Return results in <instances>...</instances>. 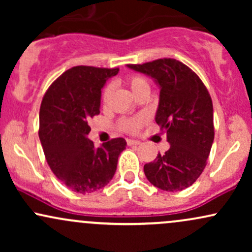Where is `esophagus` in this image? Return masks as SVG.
<instances>
[{
	"instance_id": "obj_1",
	"label": "esophagus",
	"mask_w": 252,
	"mask_h": 252,
	"mask_svg": "<svg viewBox=\"0 0 252 252\" xmlns=\"http://www.w3.org/2000/svg\"><path fill=\"white\" fill-rule=\"evenodd\" d=\"M126 143H128V146H138L141 142L137 140H131V138H128V140H126Z\"/></svg>"
}]
</instances>
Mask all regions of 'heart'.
<instances>
[{"label": "heart", "mask_w": 252, "mask_h": 252, "mask_svg": "<svg viewBox=\"0 0 252 252\" xmlns=\"http://www.w3.org/2000/svg\"><path fill=\"white\" fill-rule=\"evenodd\" d=\"M126 84L129 85L130 90L132 91V94H136L140 91L143 90H149V83L147 82L146 78L142 76H130L126 78ZM110 94H111V86H106L105 90L103 92V102L105 103L109 99ZM144 117H138V118H132V120H126L122 122V128L124 130H129V131H134V130L140 128V126L142 124Z\"/></svg>", "instance_id": "1"}]
</instances>
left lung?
<instances>
[{"label": "left lung", "instance_id": "left-lung-1", "mask_svg": "<svg viewBox=\"0 0 252 252\" xmlns=\"http://www.w3.org/2000/svg\"><path fill=\"white\" fill-rule=\"evenodd\" d=\"M146 74L160 89L155 122L167 134L169 149L143 167L152 185L168 192L182 190L196 181L206 166L215 140L213 105L196 74L175 59L126 65Z\"/></svg>", "mask_w": 252, "mask_h": 252}]
</instances>
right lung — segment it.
<instances>
[{"label": "right lung", "instance_id": "obj_1", "mask_svg": "<svg viewBox=\"0 0 252 252\" xmlns=\"http://www.w3.org/2000/svg\"><path fill=\"white\" fill-rule=\"evenodd\" d=\"M118 68L76 66L50 86L40 106L39 137L48 166L73 192L91 193L114 178L122 137L98 148L89 140V120L99 114L102 89Z\"/></svg>", "mask_w": 252, "mask_h": 252}]
</instances>
